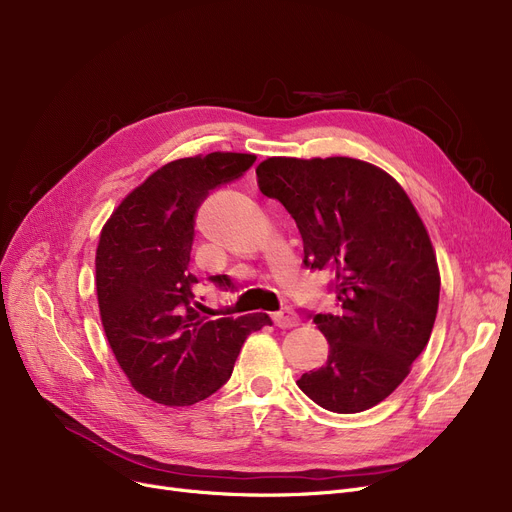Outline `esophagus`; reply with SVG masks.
Masks as SVG:
<instances>
[{"mask_svg":"<svg viewBox=\"0 0 512 512\" xmlns=\"http://www.w3.org/2000/svg\"><path fill=\"white\" fill-rule=\"evenodd\" d=\"M272 319H274V324H276L278 328H282V330H286V328H297V326L301 324V319L297 317V313L290 311V309H282V311H278V313H272Z\"/></svg>","mask_w":512,"mask_h":512,"instance_id":"esophagus-1","label":"esophagus"}]
</instances>
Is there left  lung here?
<instances>
[{"mask_svg": "<svg viewBox=\"0 0 512 512\" xmlns=\"http://www.w3.org/2000/svg\"><path fill=\"white\" fill-rule=\"evenodd\" d=\"M255 172L297 222L305 265L334 280L336 311L313 315L328 361L297 386L334 413L371 409L432 336L440 270L427 228L405 188L361 159L267 157Z\"/></svg>", "mask_w": 512, "mask_h": 512, "instance_id": "8db88e82", "label": "left lung"}]
</instances>
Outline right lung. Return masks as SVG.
Wrapping results in <instances>:
<instances>
[{
  "instance_id": "add662e5",
  "label": "right lung",
  "mask_w": 512,
  "mask_h": 512,
  "mask_svg": "<svg viewBox=\"0 0 512 512\" xmlns=\"http://www.w3.org/2000/svg\"><path fill=\"white\" fill-rule=\"evenodd\" d=\"M253 153L213 151L155 170L101 228L95 286L101 326L130 386L166 407H188L220 390L265 313L209 319L188 272L195 213L218 184L255 164ZM215 282L230 284L226 276Z\"/></svg>"
}]
</instances>
